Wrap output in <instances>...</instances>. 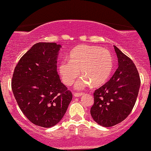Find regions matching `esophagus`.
I'll list each match as a JSON object with an SVG mask.
<instances>
[{
  "label": "esophagus",
  "mask_w": 151,
  "mask_h": 151,
  "mask_svg": "<svg viewBox=\"0 0 151 151\" xmlns=\"http://www.w3.org/2000/svg\"><path fill=\"white\" fill-rule=\"evenodd\" d=\"M83 93H73L74 96H76V97L81 96V95H83Z\"/></svg>",
  "instance_id": "obj_1"
}]
</instances>
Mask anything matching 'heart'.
I'll return each mask as SVG.
<instances>
[{"label":"heart","mask_w":151,"mask_h":151,"mask_svg":"<svg viewBox=\"0 0 151 151\" xmlns=\"http://www.w3.org/2000/svg\"><path fill=\"white\" fill-rule=\"evenodd\" d=\"M68 59L60 63V75L63 83L70 86L78 76L81 70L83 76L75 85L78 90L91 84L94 86L104 85L113 69V59L111 53L97 46H78L70 51Z\"/></svg>","instance_id":"1"}]
</instances>
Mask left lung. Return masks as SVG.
I'll list each match as a JSON object with an SVG mask.
<instances>
[{
	"label": "left lung",
	"mask_w": 151,
	"mask_h": 151,
	"mask_svg": "<svg viewBox=\"0 0 151 151\" xmlns=\"http://www.w3.org/2000/svg\"><path fill=\"white\" fill-rule=\"evenodd\" d=\"M119 66L111 78L93 93L91 114L103 127L119 124L131 113L136 103L140 78L132 60L114 46Z\"/></svg>",
	"instance_id": "left-lung-1"
}]
</instances>
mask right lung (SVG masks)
<instances>
[{
	"mask_svg": "<svg viewBox=\"0 0 151 151\" xmlns=\"http://www.w3.org/2000/svg\"><path fill=\"white\" fill-rule=\"evenodd\" d=\"M60 47L56 42L34 45L20 58L12 75L11 87L18 105L39 127L50 128L59 122L73 99L57 70Z\"/></svg>",
	"mask_w": 151,
	"mask_h": 151,
	"instance_id": "1",
	"label": "right lung"
}]
</instances>
